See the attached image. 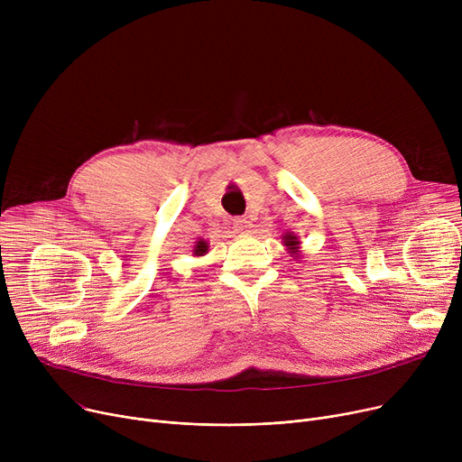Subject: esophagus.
<instances>
[{"label": "esophagus", "instance_id": "34e87169", "mask_svg": "<svg viewBox=\"0 0 462 462\" xmlns=\"http://www.w3.org/2000/svg\"><path fill=\"white\" fill-rule=\"evenodd\" d=\"M234 226H236L237 232H249L251 223L247 221L245 217H237V218H234Z\"/></svg>", "mask_w": 462, "mask_h": 462}]
</instances>
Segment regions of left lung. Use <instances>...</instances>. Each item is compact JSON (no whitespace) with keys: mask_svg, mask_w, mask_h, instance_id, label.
<instances>
[{"mask_svg":"<svg viewBox=\"0 0 462 462\" xmlns=\"http://www.w3.org/2000/svg\"><path fill=\"white\" fill-rule=\"evenodd\" d=\"M282 239H284V245L288 247V251L298 253V245H300V241H298V237H296L292 232L284 234V236H282Z\"/></svg>","mask_w":462,"mask_h":462,"instance_id":"left-lung-1","label":"left lung"}]
</instances>
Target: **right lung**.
Masks as SVG:
<instances>
[{
    "label": "right lung",
    "instance_id": "1",
    "mask_svg": "<svg viewBox=\"0 0 462 462\" xmlns=\"http://www.w3.org/2000/svg\"><path fill=\"white\" fill-rule=\"evenodd\" d=\"M192 253H194V256H204L208 253V241H204V239L197 241V245H194Z\"/></svg>",
    "mask_w": 462,
    "mask_h": 462
}]
</instances>
